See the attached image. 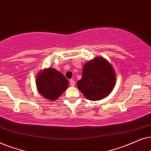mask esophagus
<instances>
[{
	"label": "esophagus",
	"mask_w": 151,
	"mask_h": 151,
	"mask_svg": "<svg viewBox=\"0 0 151 151\" xmlns=\"http://www.w3.org/2000/svg\"><path fill=\"white\" fill-rule=\"evenodd\" d=\"M70 83L72 86H74V84H75V81H74V80L73 79H72L70 80Z\"/></svg>",
	"instance_id": "esophagus-1"
}]
</instances>
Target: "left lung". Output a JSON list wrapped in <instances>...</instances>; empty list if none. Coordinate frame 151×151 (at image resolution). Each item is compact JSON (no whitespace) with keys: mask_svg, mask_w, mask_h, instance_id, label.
<instances>
[{"mask_svg":"<svg viewBox=\"0 0 151 151\" xmlns=\"http://www.w3.org/2000/svg\"><path fill=\"white\" fill-rule=\"evenodd\" d=\"M116 80L115 71L109 61L95 57L84 64L82 77L77 85L86 98L99 101L111 93Z\"/></svg>","mask_w":151,"mask_h":151,"instance_id":"obj_1","label":"left lung"}]
</instances>
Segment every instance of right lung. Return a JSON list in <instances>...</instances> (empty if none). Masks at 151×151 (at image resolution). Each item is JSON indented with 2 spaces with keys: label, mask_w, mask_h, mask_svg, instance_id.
Here are the masks:
<instances>
[{
  "label": "right lung",
  "mask_w": 151,
  "mask_h": 151,
  "mask_svg": "<svg viewBox=\"0 0 151 151\" xmlns=\"http://www.w3.org/2000/svg\"><path fill=\"white\" fill-rule=\"evenodd\" d=\"M69 81L65 76L55 68H45L37 75L36 85L38 92L45 99L56 101L68 88Z\"/></svg>",
  "instance_id": "1"
}]
</instances>
